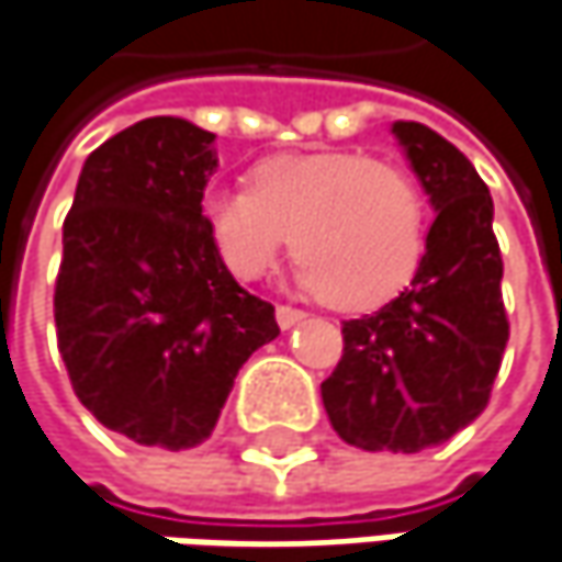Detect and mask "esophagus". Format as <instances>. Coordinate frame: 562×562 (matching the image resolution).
Segmentation results:
<instances>
[{"label":"esophagus","instance_id":"esophagus-1","mask_svg":"<svg viewBox=\"0 0 562 562\" xmlns=\"http://www.w3.org/2000/svg\"><path fill=\"white\" fill-rule=\"evenodd\" d=\"M299 321H305V312H299V308H292V305H280V308H277V324H280L282 330L295 327Z\"/></svg>","mask_w":562,"mask_h":562}]
</instances>
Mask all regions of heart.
<instances>
[{"instance_id":"heart-1","label":"heart","mask_w":562,"mask_h":562,"mask_svg":"<svg viewBox=\"0 0 562 562\" xmlns=\"http://www.w3.org/2000/svg\"><path fill=\"white\" fill-rule=\"evenodd\" d=\"M203 218L238 280H260L289 245L299 285L347 312L394 299L429 238V200L411 168L352 149L273 155L250 171V190H210Z\"/></svg>"}]
</instances>
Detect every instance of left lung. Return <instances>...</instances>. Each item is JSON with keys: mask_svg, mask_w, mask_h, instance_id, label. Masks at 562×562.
<instances>
[{"mask_svg": "<svg viewBox=\"0 0 562 562\" xmlns=\"http://www.w3.org/2000/svg\"><path fill=\"white\" fill-rule=\"evenodd\" d=\"M436 206L411 285L344 321V356L321 384L334 432L362 451H423L474 423L509 344L493 196L436 130L391 126Z\"/></svg>", "mask_w": 562, "mask_h": 562, "instance_id": "1", "label": "left lung"}]
</instances>
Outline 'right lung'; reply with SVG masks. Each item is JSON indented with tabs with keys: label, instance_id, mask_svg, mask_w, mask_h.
<instances>
[{
	"label": "right lung",
	"instance_id": "right-lung-1",
	"mask_svg": "<svg viewBox=\"0 0 562 562\" xmlns=\"http://www.w3.org/2000/svg\"><path fill=\"white\" fill-rule=\"evenodd\" d=\"M213 139L181 116L126 126L85 158L63 222L53 317L72 391L108 429L168 451L213 436L238 369L280 337L210 238Z\"/></svg>",
	"mask_w": 562,
	"mask_h": 562
}]
</instances>
